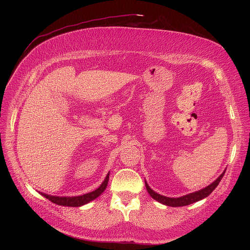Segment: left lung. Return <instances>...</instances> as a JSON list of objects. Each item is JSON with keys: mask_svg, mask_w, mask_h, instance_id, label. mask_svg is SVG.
Returning <instances> with one entry per match:
<instances>
[{"mask_svg": "<svg viewBox=\"0 0 250 250\" xmlns=\"http://www.w3.org/2000/svg\"><path fill=\"white\" fill-rule=\"evenodd\" d=\"M225 171L223 172L213 183H211L208 187L199 190V191H195L187 195H183L181 198H167V196L161 195L159 193L155 192L153 189L150 188V187L148 186V183L145 181V185H146V188L149 192V194L152 196L154 200H156L157 202H159L163 205L169 206V207H183V206H188L190 205L192 203H195L198 201H201L205 198H207L208 195H209V193H212V191L218 187L219 182L221 181V179L224 176Z\"/></svg>", "mask_w": 250, "mask_h": 250, "instance_id": "left-lung-1", "label": "left lung"}]
</instances>
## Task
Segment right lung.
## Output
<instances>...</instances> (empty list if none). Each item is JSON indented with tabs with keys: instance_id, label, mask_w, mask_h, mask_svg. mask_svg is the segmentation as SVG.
I'll return each mask as SVG.
<instances>
[{
	"instance_id": "obj_1",
	"label": "right lung",
	"mask_w": 250,
	"mask_h": 250,
	"mask_svg": "<svg viewBox=\"0 0 250 250\" xmlns=\"http://www.w3.org/2000/svg\"><path fill=\"white\" fill-rule=\"evenodd\" d=\"M108 178H109V173L106 175L104 181L102 182V185L96 190L91 191V192L83 194V195L67 198V196H52V195H48L45 193H42V194L44 196V198L49 200L50 202H52L54 204H57V205H60V206L80 207V206H83L91 201L95 200L96 198H98V196L105 190V188H106L107 183H108Z\"/></svg>"
}]
</instances>
